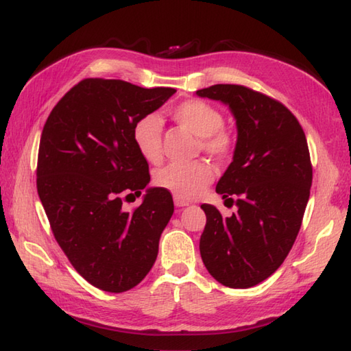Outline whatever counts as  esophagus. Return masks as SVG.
I'll return each mask as SVG.
<instances>
[{
    "instance_id": "obj_1",
    "label": "esophagus",
    "mask_w": 351,
    "mask_h": 351,
    "mask_svg": "<svg viewBox=\"0 0 351 351\" xmlns=\"http://www.w3.org/2000/svg\"><path fill=\"white\" fill-rule=\"evenodd\" d=\"M173 202H175V206H178V208H184V206H189L190 205L187 200L180 199V197H173Z\"/></svg>"
}]
</instances>
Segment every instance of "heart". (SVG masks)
I'll use <instances>...</instances> for the list:
<instances>
[{
	"label": "heart",
	"instance_id": "1",
	"mask_svg": "<svg viewBox=\"0 0 351 351\" xmlns=\"http://www.w3.org/2000/svg\"><path fill=\"white\" fill-rule=\"evenodd\" d=\"M170 114L185 130L199 137L202 147L215 158H226L232 154L235 140L221 128L225 121L220 111L208 102L185 101L178 104ZM132 140L138 154L146 161L158 162L161 160V123L158 117L149 114L137 121L132 128ZM211 181L213 169L205 161L173 162L155 175L158 187L180 199L199 196Z\"/></svg>",
	"mask_w": 351,
	"mask_h": 351
}]
</instances>
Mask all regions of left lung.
Returning a JSON list of instances; mask_svg holds the SVG:
<instances>
[{"mask_svg": "<svg viewBox=\"0 0 351 351\" xmlns=\"http://www.w3.org/2000/svg\"><path fill=\"white\" fill-rule=\"evenodd\" d=\"M196 95L225 104L237 125L232 162L215 187L237 213L200 206V256L221 285L255 287L282 265L300 230L312 185L308 141L285 106L252 88L215 84Z\"/></svg>", "mask_w": 351, "mask_h": 351, "instance_id": "8db88e82", "label": "left lung"}]
</instances>
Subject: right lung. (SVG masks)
I'll list each match as a JSON object with an SVG mask.
<instances>
[{
    "label": "right lung",
    "instance_id": "1",
    "mask_svg": "<svg viewBox=\"0 0 351 351\" xmlns=\"http://www.w3.org/2000/svg\"><path fill=\"white\" fill-rule=\"evenodd\" d=\"M176 90L88 78L66 93L43 126L37 193L56 240L93 287L123 293L145 279L158 255L173 199L151 181L132 128ZM145 191L132 213L121 202Z\"/></svg>",
    "mask_w": 351,
    "mask_h": 351
}]
</instances>
